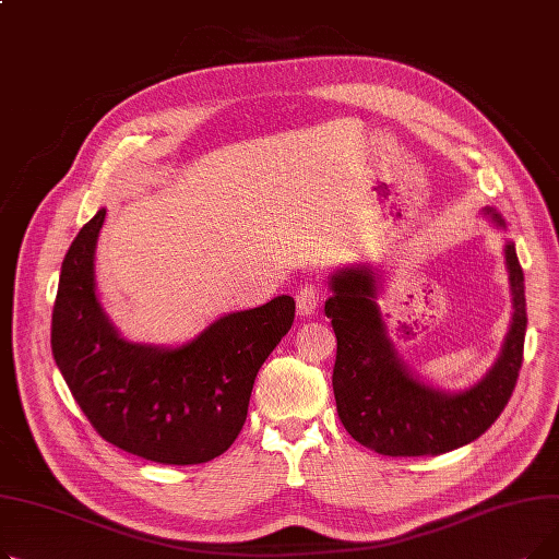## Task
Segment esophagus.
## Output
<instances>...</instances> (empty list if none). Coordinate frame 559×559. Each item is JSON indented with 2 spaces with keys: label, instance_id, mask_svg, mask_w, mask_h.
I'll use <instances>...</instances> for the list:
<instances>
[{
  "label": "esophagus",
  "instance_id": "34e87169",
  "mask_svg": "<svg viewBox=\"0 0 559 559\" xmlns=\"http://www.w3.org/2000/svg\"><path fill=\"white\" fill-rule=\"evenodd\" d=\"M319 299H321V289L317 283H306L299 292H297V312L301 317H308L317 310L319 306Z\"/></svg>",
  "mask_w": 559,
  "mask_h": 559
}]
</instances>
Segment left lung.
<instances>
[{
  "label": "left lung",
  "instance_id": "8db88e82",
  "mask_svg": "<svg viewBox=\"0 0 559 559\" xmlns=\"http://www.w3.org/2000/svg\"><path fill=\"white\" fill-rule=\"evenodd\" d=\"M503 226V219L487 211ZM514 317L503 354L472 390L444 394L421 385L401 365L380 321L376 278L367 267L333 276L324 312L337 337L333 392L337 415L362 447L392 455H442L478 439L503 413L523 362L525 295L514 245L506 247Z\"/></svg>",
  "mask_w": 559,
  "mask_h": 559
}]
</instances>
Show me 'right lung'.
<instances>
[{
  "label": "right lung",
  "instance_id": "right-lung-1",
  "mask_svg": "<svg viewBox=\"0 0 559 559\" xmlns=\"http://www.w3.org/2000/svg\"><path fill=\"white\" fill-rule=\"evenodd\" d=\"M106 211L66 253L51 350L93 428L112 447L160 464H201L240 435L262 362L295 321V299L233 312L179 348L124 342L95 295V245Z\"/></svg>",
  "mask_w": 559,
  "mask_h": 559
}]
</instances>
